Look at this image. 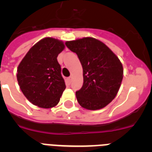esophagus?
Here are the masks:
<instances>
[{
	"label": "esophagus",
	"instance_id": "esophagus-1",
	"mask_svg": "<svg viewBox=\"0 0 152 152\" xmlns=\"http://www.w3.org/2000/svg\"><path fill=\"white\" fill-rule=\"evenodd\" d=\"M67 83H68V84H71V83H72V77H68L67 78Z\"/></svg>",
	"mask_w": 152,
	"mask_h": 152
}]
</instances>
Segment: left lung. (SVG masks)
<instances>
[{
    "instance_id": "8db88e82",
    "label": "left lung",
    "mask_w": 152,
    "mask_h": 152,
    "mask_svg": "<svg viewBox=\"0 0 152 152\" xmlns=\"http://www.w3.org/2000/svg\"><path fill=\"white\" fill-rule=\"evenodd\" d=\"M75 52L83 68L84 83L76 91L80 106L91 110L105 107L117 94L123 68L117 56L102 42L91 37L66 42Z\"/></svg>"
}]
</instances>
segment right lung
<instances>
[{
  "mask_svg": "<svg viewBox=\"0 0 152 152\" xmlns=\"http://www.w3.org/2000/svg\"><path fill=\"white\" fill-rule=\"evenodd\" d=\"M64 49L60 40L42 39L29 49L19 64V86L33 105L47 109L59 102L66 86L57 57Z\"/></svg>",
  "mask_w": 152,
  "mask_h": 152,
  "instance_id": "1",
  "label": "right lung"
}]
</instances>
